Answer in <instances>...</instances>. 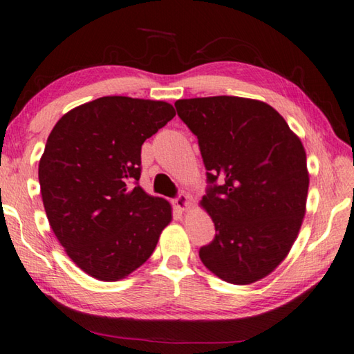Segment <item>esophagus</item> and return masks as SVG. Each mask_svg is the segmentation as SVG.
Listing matches in <instances>:
<instances>
[{"label": "esophagus", "instance_id": "34e87169", "mask_svg": "<svg viewBox=\"0 0 354 354\" xmlns=\"http://www.w3.org/2000/svg\"><path fill=\"white\" fill-rule=\"evenodd\" d=\"M173 204H175V207H176L178 210L185 212V210H187V209L190 207V199H189L187 195L181 194V195H179V196L175 199V201H173Z\"/></svg>", "mask_w": 354, "mask_h": 354}]
</instances>
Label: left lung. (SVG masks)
I'll return each mask as SVG.
<instances>
[{"label": "left lung", "mask_w": 354, "mask_h": 354, "mask_svg": "<svg viewBox=\"0 0 354 354\" xmlns=\"http://www.w3.org/2000/svg\"><path fill=\"white\" fill-rule=\"evenodd\" d=\"M175 106L198 138L212 184L199 204L216 234L199 259L227 283H255L286 259L304 223L310 185L304 144L261 100L214 95Z\"/></svg>", "instance_id": "8db88e82"}]
</instances>
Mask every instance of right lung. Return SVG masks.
Returning a JSON list of instances; mask_svg holds the SVG:
<instances>
[{
    "instance_id": "right-lung-1",
    "label": "right lung",
    "mask_w": 354,
    "mask_h": 354,
    "mask_svg": "<svg viewBox=\"0 0 354 354\" xmlns=\"http://www.w3.org/2000/svg\"><path fill=\"white\" fill-rule=\"evenodd\" d=\"M176 115L169 102L106 95L73 108L38 164L49 226L83 272L118 281L150 259L171 205L136 184L140 149Z\"/></svg>"
}]
</instances>
